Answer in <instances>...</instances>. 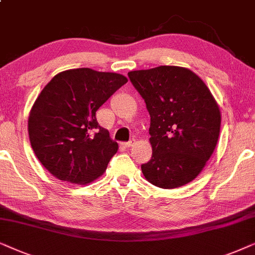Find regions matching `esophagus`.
Segmentation results:
<instances>
[{
	"label": "esophagus",
	"instance_id": "esophagus-1",
	"mask_svg": "<svg viewBox=\"0 0 255 255\" xmlns=\"http://www.w3.org/2000/svg\"><path fill=\"white\" fill-rule=\"evenodd\" d=\"M135 144V141L131 140V141H128V142H125V143H122V145L126 148H129V147H133V145Z\"/></svg>",
	"mask_w": 255,
	"mask_h": 255
}]
</instances>
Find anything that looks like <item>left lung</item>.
<instances>
[{
  "mask_svg": "<svg viewBox=\"0 0 255 255\" xmlns=\"http://www.w3.org/2000/svg\"><path fill=\"white\" fill-rule=\"evenodd\" d=\"M150 115L152 155L141 165L162 189L188 184L201 174L218 142L220 111L204 81L185 67L158 66L128 72Z\"/></svg>",
  "mask_w": 255,
  "mask_h": 255,
  "instance_id": "1",
  "label": "left lung"
}]
</instances>
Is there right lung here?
<instances>
[{
    "mask_svg": "<svg viewBox=\"0 0 255 255\" xmlns=\"http://www.w3.org/2000/svg\"><path fill=\"white\" fill-rule=\"evenodd\" d=\"M128 79L113 72L73 69L56 74L30 111L28 131L37 158L54 177L87 184L100 177L119 145L96 112Z\"/></svg>",
    "mask_w": 255,
    "mask_h": 255,
    "instance_id": "obj_1",
    "label": "right lung"
}]
</instances>
